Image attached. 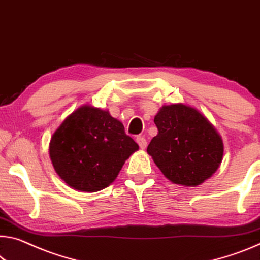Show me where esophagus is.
I'll list each match as a JSON object with an SVG mask.
<instances>
[{
    "label": "esophagus",
    "mask_w": 260,
    "mask_h": 260,
    "mask_svg": "<svg viewBox=\"0 0 260 260\" xmlns=\"http://www.w3.org/2000/svg\"><path fill=\"white\" fill-rule=\"evenodd\" d=\"M137 142H138V145H139L140 148H141V149H146V147H147V140H146V138L137 137Z\"/></svg>",
    "instance_id": "34e87169"
}]
</instances>
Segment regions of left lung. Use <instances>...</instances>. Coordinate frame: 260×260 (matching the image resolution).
<instances>
[{"instance_id":"obj_1","label":"left lung","mask_w":260,"mask_h":260,"mask_svg":"<svg viewBox=\"0 0 260 260\" xmlns=\"http://www.w3.org/2000/svg\"><path fill=\"white\" fill-rule=\"evenodd\" d=\"M154 122L158 134L147 151L169 180L197 186L217 170L223 143L211 122L196 109L166 105L155 115Z\"/></svg>"}]
</instances>
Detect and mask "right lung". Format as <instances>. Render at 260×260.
Returning a JSON list of instances; mask_svg holds the SVG:
<instances>
[{
    "label": "right lung",
    "instance_id": "obj_1",
    "mask_svg": "<svg viewBox=\"0 0 260 260\" xmlns=\"http://www.w3.org/2000/svg\"><path fill=\"white\" fill-rule=\"evenodd\" d=\"M138 149L109 111L84 105L53 134L49 156L56 174L69 186L97 192L117 178L125 160Z\"/></svg>",
    "mask_w": 260,
    "mask_h": 260
}]
</instances>
